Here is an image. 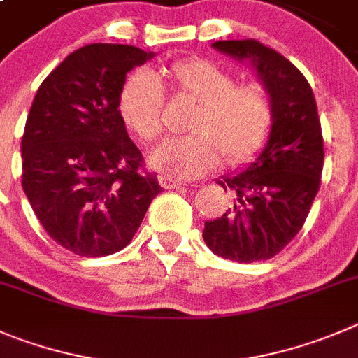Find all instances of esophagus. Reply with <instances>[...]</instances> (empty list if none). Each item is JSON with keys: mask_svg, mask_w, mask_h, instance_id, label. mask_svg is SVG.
Listing matches in <instances>:
<instances>
[{"mask_svg": "<svg viewBox=\"0 0 358 358\" xmlns=\"http://www.w3.org/2000/svg\"><path fill=\"white\" fill-rule=\"evenodd\" d=\"M159 183L162 189H175V187H182V182H180V180H175L171 178V176H166V175L159 176Z\"/></svg>", "mask_w": 358, "mask_h": 358, "instance_id": "obj_1", "label": "esophagus"}]
</instances>
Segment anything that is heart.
<instances>
[{
	"instance_id": "1",
	"label": "heart",
	"mask_w": 358,
	"mask_h": 358,
	"mask_svg": "<svg viewBox=\"0 0 358 358\" xmlns=\"http://www.w3.org/2000/svg\"><path fill=\"white\" fill-rule=\"evenodd\" d=\"M162 86L180 102L194 106L189 136L169 138L157 146L150 164L175 180L199 178L219 166H235L255 155L272 125V99L258 83L236 85L228 70L208 59H183L155 76L134 73L120 93L123 123L143 143L162 130Z\"/></svg>"
}]
</instances>
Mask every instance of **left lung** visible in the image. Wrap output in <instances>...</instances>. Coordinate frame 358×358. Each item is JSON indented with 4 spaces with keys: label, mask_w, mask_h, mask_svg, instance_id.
Wrapping results in <instances>:
<instances>
[{
    "label": "left lung",
    "mask_w": 358,
    "mask_h": 358,
    "mask_svg": "<svg viewBox=\"0 0 358 358\" xmlns=\"http://www.w3.org/2000/svg\"><path fill=\"white\" fill-rule=\"evenodd\" d=\"M212 48L249 62L272 99V129L255 162L217 180L233 192L224 215L206 220L203 240L217 256L263 262L302 229L320 189L323 136L309 83L289 59L258 40H219Z\"/></svg>",
    "instance_id": "8db88e82"
}]
</instances>
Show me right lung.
<instances>
[{
	"instance_id": "add662e5",
	"label": "right lung",
	"mask_w": 358,
	"mask_h": 358,
	"mask_svg": "<svg viewBox=\"0 0 358 358\" xmlns=\"http://www.w3.org/2000/svg\"><path fill=\"white\" fill-rule=\"evenodd\" d=\"M123 43H90L43 79L22 134V189L55 242L85 258L118 252L160 185L127 134L120 93L150 59Z\"/></svg>"
}]
</instances>
